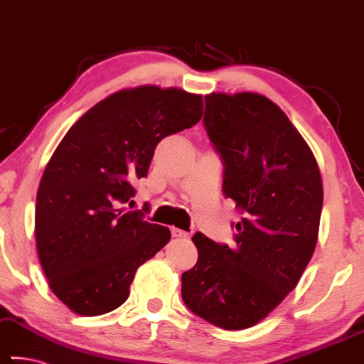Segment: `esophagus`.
<instances>
[{"label":"esophagus","mask_w":364,"mask_h":364,"mask_svg":"<svg viewBox=\"0 0 364 364\" xmlns=\"http://www.w3.org/2000/svg\"><path fill=\"white\" fill-rule=\"evenodd\" d=\"M171 233H172V238H187V236H188L187 231H183L181 228H176V226L171 228Z\"/></svg>","instance_id":"esophagus-1"}]
</instances>
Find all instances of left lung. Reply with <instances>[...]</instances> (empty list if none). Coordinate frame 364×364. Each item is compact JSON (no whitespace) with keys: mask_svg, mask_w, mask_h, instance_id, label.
Masks as SVG:
<instances>
[{"mask_svg":"<svg viewBox=\"0 0 364 364\" xmlns=\"http://www.w3.org/2000/svg\"><path fill=\"white\" fill-rule=\"evenodd\" d=\"M203 126L223 162V193L243 213L235 245L202 233L182 274V300L200 318L243 330L297 286L317 245L323 187L317 161L286 113L257 93L205 97Z\"/></svg>","mask_w":364,"mask_h":364,"instance_id":"obj_1","label":"left lung"}]
</instances>
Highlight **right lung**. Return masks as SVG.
I'll return each mask as SVG.
<instances>
[{
	"mask_svg": "<svg viewBox=\"0 0 364 364\" xmlns=\"http://www.w3.org/2000/svg\"><path fill=\"white\" fill-rule=\"evenodd\" d=\"M200 118V95L144 85L95 105L57 146L36 198V245L49 287L72 312L118 309L138 267L169 243V228L124 205L159 141Z\"/></svg>",
	"mask_w": 364,
	"mask_h": 364,
	"instance_id": "1",
	"label": "right lung"
}]
</instances>
